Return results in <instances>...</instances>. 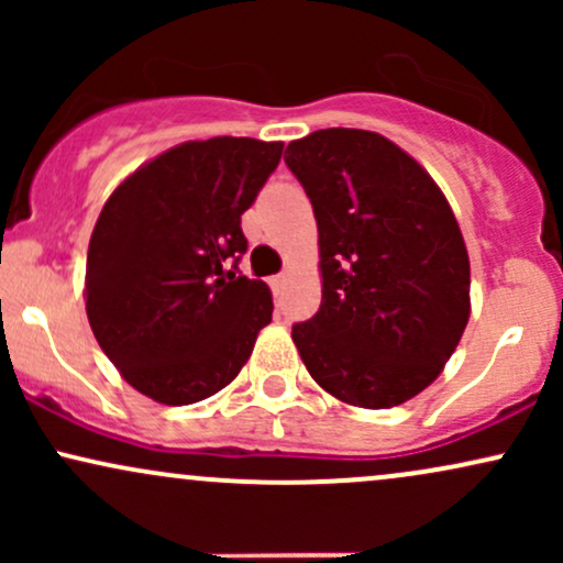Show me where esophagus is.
<instances>
[{
  "label": "esophagus",
  "instance_id": "1",
  "mask_svg": "<svg viewBox=\"0 0 563 563\" xmlns=\"http://www.w3.org/2000/svg\"><path fill=\"white\" fill-rule=\"evenodd\" d=\"M269 286H273V290H275V294H280V290H283V286H286V275H275L273 277V280H269Z\"/></svg>",
  "mask_w": 563,
  "mask_h": 563
}]
</instances>
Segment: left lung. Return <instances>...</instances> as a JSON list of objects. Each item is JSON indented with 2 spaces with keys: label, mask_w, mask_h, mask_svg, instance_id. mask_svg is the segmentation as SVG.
I'll return each mask as SVG.
<instances>
[{
  "label": "left lung",
  "mask_w": 563,
  "mask_h": 563,
  "mask_svg": "<svg viewBox=\"0 0 563 563\" xmlns=\"http://www.w3.org/2000/svg\"><path fill=\"white\" fill-rule=\"evenodd\" d=\"M320 232L322 301L294 325L303 365L341 402L384 410L442 373L466 331L471 267L434 179L391 140L320 129L286 147Z\"/></svg>",
  "instance_id": "1"
}]
</instances>
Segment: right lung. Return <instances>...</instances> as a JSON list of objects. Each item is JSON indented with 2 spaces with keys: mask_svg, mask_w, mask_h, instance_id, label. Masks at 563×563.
<instances>
[{
  "mask_svg": "<svg viewBox=\"0 0 563 563\" xmlns=\"http://www.w3.org/2000/svg\"><path fill=\"white\" fill-rule=\"evenodd\" d=\"M283 142L214 137L161 153L113 190L87 254V318L108 360L164 405L211 397L241 373L273 296L238 262L241 217Z\"/></svg>",
  "mask_w": 563,
  "mask_h": 563,
  "instance_id": "obj_1",
  "label": "right lung"
}]
</instances>
